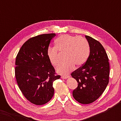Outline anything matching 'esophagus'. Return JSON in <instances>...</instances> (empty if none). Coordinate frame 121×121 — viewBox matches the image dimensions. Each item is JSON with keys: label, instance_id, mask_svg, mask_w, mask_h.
Listing matches in <instances>:
<instances>
[{"label": "esophagus", "instance_id": "obj_1", "mask_svg": "<svg viewBox=\"0 0 121 121\" xmlns=\"http://www.w3.org/2000/svg\"><path fill=\"white\" fill-rule=\"evenodd\" d=\"M69 77V75H67V76H62V77H61V78H62V79H65L68 78Z\"/></svg>", "mask_w": 121, "mask_h": 121}]
</instances>
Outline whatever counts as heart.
Listing matches in <instances>:
<instances>
[{"instance_id":"obj_1","label":"heart","mask_w":121,"mask_h":121,"mask_svg":"<svg viewBox=\"0 0 121 121\" xmlns=\"http://www.w3.org/2000/svg\"><path fill=\"white\" fill-rule=\"evenodd\" d=\"M55 48H49L47 56L51 64L57 66L60 59L57 50L60 53H64L65 61L57 68L60 74H67L74 68V65L80 67L83 65L90 54V46L87 41L81 36L75 37L69 35H62L54 41Z\"/></svg>"}]
</instances>
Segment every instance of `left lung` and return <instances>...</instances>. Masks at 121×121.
Wrapping results in <instances>:
<instances>
[{"label": "left lung", "instance_id": "left-lung-1", "mask_svg": "<svg viewBox=\"0 0 121 121\" xmlns=\"http://www.w3.org/2000/svg\"><path fill=\"white\" fill-rule=\"evenodd\" d=\"M90 46V54L85 64L71 74L78 85L73 91L78 102L89 104L96 100L109 82L110 64L105 49L99 41L85 36Z\"/></svg>", "mask_w": 121, "mask_h": 121}]
</instances>
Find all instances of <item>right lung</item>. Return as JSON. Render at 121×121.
Returning a JSON list of instances; mask_svg holds the SVG:
<instances>
[{"label":"right lung","instance_id":"obj_1","mask_svg":"<svg viewBox=\"0 0 121 121\" xmlns=\"http://www.w3.org/2000/svg\"><path fill=\"white\" fill-rule=\"evenodd\" d=\"M55 34L32 37L21 47L15 61V77L24 96L36 105H44L54 95L53 83L60 78L47 56L49 43Z\"/></svg>","mask_w":121,"mask_h":121}]
</instances>
